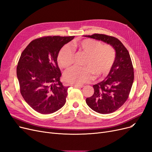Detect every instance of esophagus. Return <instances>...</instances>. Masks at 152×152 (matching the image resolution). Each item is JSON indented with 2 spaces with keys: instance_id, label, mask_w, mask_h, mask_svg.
<instances>
[{
  "instance_id": "obj_1",
  "label": "esophagus",
  "mask_w": 152,
  "mask_h": 152,
  "mask_svg": "<svg viewBox=\"0 0 152 152\" xmlns=\"http://www.w3.org/2000/svg\"><path fill=\"white\" fill-rule=\"evenodd\" d=\"M72 86H73V87H75V88H83V85H72Z\"/></svg>"
}]
</instances>
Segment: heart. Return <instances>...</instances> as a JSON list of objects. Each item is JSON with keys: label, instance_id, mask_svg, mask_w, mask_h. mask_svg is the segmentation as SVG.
<instances>
[{"label": "heart", "instance_id": "heart-1", "mask_svg": "<svg viewBox=\"0 0 152 152\" xmlns=\"http://www.w3.org/2000/svg\"><path fill=\"white\" fill-rule=\"evenodd\" d=\"M72 47L85 53L87 58L84 63L85 67L74 66L64 72V80L66 83L82 85L93 79V73L96 77H104L108 74L115 60V51L111 46L86 39L75 42ZM73 58L72 48L69 45H65L59 52L58 61L61 67L67 68L72 64Z\"/></svg>", "mask_w": 152, "mask_h": 152}]
</instances>
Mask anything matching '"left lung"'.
Wrapping results in <instances>:
<instances>
[{"label":"left lung","mask_w":152,"mask_h":152,"mask_svg":"<svg viewBox=\"0 0 152 152\" xmlns=\"http://www.w3.org/2000/svg\"><path fill=\"white\" fill-rule=\"evenodd\" d=\"M84 36L102 41L115 50V60L109 74L103 81L93 86L94 94L86 99L93 111L101 114L111 113L125 103L133 85L134 72L130 54L115 37L100 34Z\"/></svg>","instance_id":"1"}]
</instances>
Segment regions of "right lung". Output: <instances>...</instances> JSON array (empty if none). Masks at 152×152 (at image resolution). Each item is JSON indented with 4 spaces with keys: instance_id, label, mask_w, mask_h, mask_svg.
<instances>
[{
    "instance_id": "right-lung-1",
    "label": "right lung",
    "mask_w": 152,
    "mask_h": 152,
    "mask_svg": "<svg viewBox=\"0 0 152 152\" xmlns=\"http://www.w3.org/2000/svg\"><path fill=\"white\" fill-rule=\"evenodd\" d=\"M75 36H47L31 41L17 66L21 95L36 111L50 114L65 104L67 89L60 81L57 58L60 49Z\"/></svg>"
}]
</instances>
